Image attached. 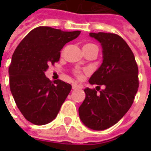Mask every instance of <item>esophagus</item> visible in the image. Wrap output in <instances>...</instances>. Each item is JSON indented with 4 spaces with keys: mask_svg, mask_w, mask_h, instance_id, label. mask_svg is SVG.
<instances>
[{
    "mask_svg": "<svg viewBox=\"0 0 151 151\" xmlns=\"http://www.w3.org/2000/svg\"><path fill=\"white\" fill-rule=\"evenodd\" d=\"M72 88L73 89H77V88H80V86L77 85V83H73Z\"/></svg>",
    "mask_w": 151,
    "mask_h": 151,
    "instance_id": "1",
    "label": "esophagus"
}]
</instances>
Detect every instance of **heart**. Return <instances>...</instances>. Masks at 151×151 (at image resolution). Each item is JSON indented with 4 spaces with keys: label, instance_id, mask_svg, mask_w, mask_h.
Returning <instances> with one entry per match:
<instances>
[{
    "label": "heart",
    "instance_id": "1",
    "mask_svg": "<svg viewBox=\"0 0 151 151\" xmlns=\"http://www.w3.org/2000/svg\"><path fill=\"white\" fill-rule=\"evenodd\" d=\"M87 47H96V45H95V44H85L84 45V47L83 48H87ZM76 76H78L79 78H81L82 76H81V73L80 72V71H76Z\"/></svg>",
    "mask_w": 151,
    "mask_h": 151
}]
</instances>
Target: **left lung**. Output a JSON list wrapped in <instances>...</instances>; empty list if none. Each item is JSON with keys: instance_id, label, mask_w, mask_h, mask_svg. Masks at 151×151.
Listing matches in <instances>:
<instances>
[{"instance_id": "1", "label": "left lung", "mask_w": 151, "mask_h": 151, "mask_svg": "<svg viewBox=\"0 0 151 151\" xmlns=\"http://www.w3.org/2000/svg\"><path fill=\"white\" fill-rule=\"evenodd\" d=\"M89 35L102 48V63L89 83L98 85L96 90L102 84L105 88L100 93L85 88L86 98L79 107V116L89 129L104 130L117 124L132 106L139 88V70L132 50L118 34L90 32Z\"/></svg>"}]
</instances>
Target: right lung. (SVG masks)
Here are the masks:
<instances>
[{
	"label": "right lung",
	"instance_id": "right-lung-1",
	"mask_svg": "<svg viewBox=\"0 0 151 151\" xmlns=\"http://www.w3.org/2000/svg\"><path fill=\"white\" fill-rule=\"evenodd\" d=\"M80 33L38 27L15 50L9 67L10 89L22 114L33 124L53 121L71 90V85L61 80L51 81L45 71L60 60L63 47Z\"/></svg>",
	"mask_w": 151,
	"mask_h": 151
}]
</instances>
